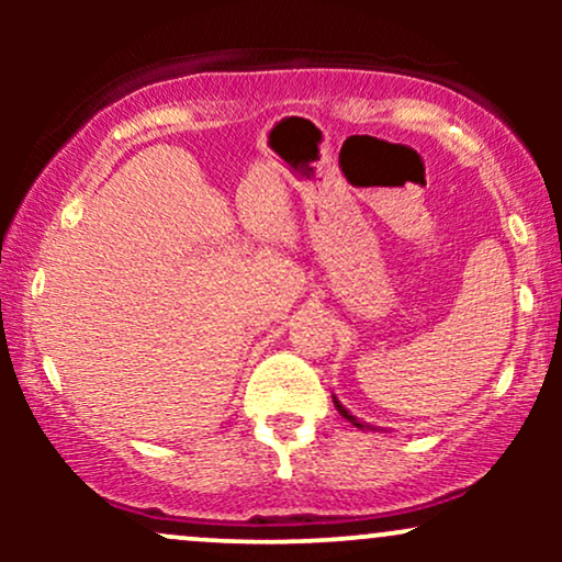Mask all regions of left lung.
Returning <instances> with one entry per match:
<instances>
[{
  "mask_svg": "<svg viewBox=\"0 0 562 562\" xmlns=\"http://www.w3.org/2000/svg\"><path fill=\"white\" fill-rule=\"evenodd\" d=\"M333 402H335V409H338V412H340V415H344L348 423H353V425H357V428H367V425H362V423H359V420H357V417H353V415H348V412H346V406H344V404H340V402H338V398H335V396H333Z\"/></svg>",
  "mask_w": 562,
  "mask_h": 562,
  "instance_id": "1",
  "label": "left lung"
}]
</instances>
